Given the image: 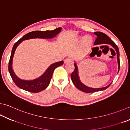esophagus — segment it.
I'll use <instances>...</instances> for the list:
<instances>
[{"instance_id":"esophagus-1","label":"esophagus","mask_w":130,"mask_h":130,"mask_svg":"<svg viewBox=\"0 0 130 130\" xmlns=\"http://www.w3.org/2000/svg\"><path fill=\"white\" fill-rule=\"evenodd\" d=\"M72 61V58L71 57H67L64 60V62L65 63H68V62H71Z\"/></svg>"}]
</instances>
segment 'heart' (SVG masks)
I'll return each instance as SVG.
<instances>
[{
  "mask_svg": "<svg viewBox=\"0 0 130 130\" xmlns=\"http://www.w3.org/2000/svg\"><path fill=\"white\" fill-rule=\"evenodd\" d=\"M91 38L89 37H86L84 39V44L86 45H88L91 42Z\"/></svg>",
  "mask_w": 130,
  "mask_h": 130,
  "instance_id": "1",
  "label": "heart"
}]
</instances>
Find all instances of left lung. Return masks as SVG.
<instances>
[{
	"instance_id": "obj_1",
	"label": "left lung",
	"mask_w": 130,
	"mask_h": 130,
	"mask_svg": "<svg viewBox=\"0 0 130 130\" xmlns=\"http://www.w3.org/2000/svg\"><path fill=\"white\" fill-rule=\"evenodd\" d=\"M97 38L94 43L95 45L100 44H110L111 46L113 47L114 50H116L117 52V61H118V72L119 70V68H120V61H119V49L117 45L115 43H114L112 40H111L110 38H109L108 35H106L105 34L100 31H97L94 32ZM75 67V69L73 71V72L71 74V79H72V82L74 83V85L76 87L78 88L79 90L83 91L84 92L86 93H93L95 92H98V91H103L105 90L107 88H108L111 83L106 87H102V88H93L91 87H88L87 86H85V85L80 82L79 79V77L78 75V67L77 65V63L75 62L74 63Z\"/></svg>"
}]
</instances>
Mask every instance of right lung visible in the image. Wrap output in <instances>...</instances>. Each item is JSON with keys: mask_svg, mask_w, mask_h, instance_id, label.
I'll list each match as a JSON object with an SVG mask.
<instances>
[{"mask_svg": "<svg viewBox=\"0 0 130 130\" xmlns=\"http://www.w3.org/2000/svg\"><path fill=\"white\" fill-rule=\"evenodd\" d=\"M61 30V27H58L53 30H51V31H49V30H47V31H33L25 35L21 39H20L17 42L14 43L12 50L11 57H10L8 70L10 75H11L13 81L16 84L17 87H19V88L24 90L33 93H37L40 92V91L44 90L49 85L54 70L57 67H60V66L63 63V61L52 63L48 68L47 69L45 70V72L40 77L35 79L31 80L21 79L17 77L12 69L13 58L14 52L18 45L23 40H25L34 39V38H42V39H45L46 38V39H50V38H54L56 35H57L58 33H60Z\"/></svg>", "mask_w": 130, "mask_h": 130, "instance_id": "1", "label": "right lung"}]
</instances>
